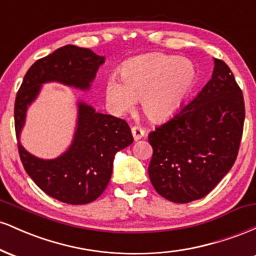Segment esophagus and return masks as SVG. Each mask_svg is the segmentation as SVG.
I'll use <instances>...</instances> for the list:
<instances>
[{
  "mask_svg": "<svg viewBox=\"0 0 256 256\" xmlns=\"http://www.w3.org/2000/svg\"><path fill=\"white\" fill-rule=\"evenodd\" d=\"M131 132L134 140H140V138L144 137V134H146L144 130H143L142 128H140V126H134V128H131Z\"/></svg>",
  "mask_w": 256,
  "mask_h": 256,
  "instance_id": "esophagus-1",
  "label": "esophagus"
}]
</instances>
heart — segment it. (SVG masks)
<instances>
[{
	"label": "heart",
	"mask_w": 256,
	"mask_h": 256,
	"mask_svg": "<svg viewBox=\"0 0 256 256\" xmlns=\"http://www.w3.org/2000/svg\"><path fill=\"white\" fill-rule=\"evenodd\" d=\"M119 78L104 85L108 107L116 116H126L142 104L143 113L154 122L171 118L192 89L195 70L192 62L174 55L146 54L120 67Z\"/></svg>",
	"instance_id": "b5f03b06"
}]
</instances>
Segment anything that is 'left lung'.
<instances>
[{
	"label": "left lung",
	"instance_id": "1",
	"mask_svg": "<svg viewBox=\"0 0 256 256\" xmlns=\"http://www.w3.org/2000/svg\"><path fill=\"white\" fill-rule=\"evenodd\" d=\"M192 101L148 136V167L158 195L188 204L208 195L236 161L244 122L242 90L224 61Z\"/></svg>",
	"mask_w": 256,
	"mask_h": 256
}]
</instances>
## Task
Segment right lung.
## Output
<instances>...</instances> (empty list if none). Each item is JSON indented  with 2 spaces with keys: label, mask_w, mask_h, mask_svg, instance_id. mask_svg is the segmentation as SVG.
Here are the masks:
<instances>
[{
  "label": "right lung",
  "mask_w": 256,
  "mask_h": 256,
  "mask_svg": "<svg viewBox=\"0 0 256 256\" xmlns=\"http://www.w3.org/2000/svg\"><path fill=\"white\" fill-rule=\"evenodd\" d=\"M104 61L90 49L68 44L32 64L16 94L14 120L25 171L46 195L64 204H90L101 196L110 183L116 154L134 142L130 128L124 120L96 112L78 100L71 144L58 158H40L20 142L26 114L46 83L89 91Z\"/></svg>",
  "instance_id": "1"
}]
</instances>
